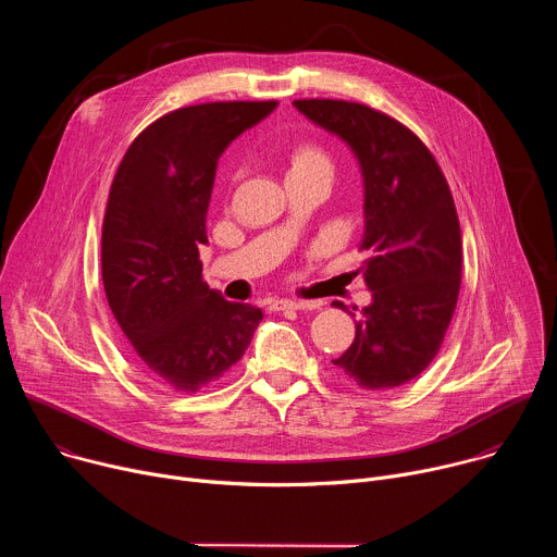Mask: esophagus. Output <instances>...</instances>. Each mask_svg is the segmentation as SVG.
Here are the masks:
<instances>
[{
  "label": "esophagus",
  "mask_w": 557,
  "mask_h": 557,
  "mask_svg": "<svg viewBox=\"0 0 557 557\" xmlns=\"http://www.w3.org/2000/svg\"><path fill=\"white\" fill-rule=\"evenodd\" d=\"M320 301H306V299H273L271 301V310L280 312V310H310L317 308Z\"/></svg>",
  "instance_id": "1"
}]
</instances>
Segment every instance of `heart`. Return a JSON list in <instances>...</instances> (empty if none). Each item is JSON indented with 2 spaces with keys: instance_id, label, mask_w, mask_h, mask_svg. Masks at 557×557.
<instances>
[{
  "instance_id": "b5f03b06",
  "label": "heart",
  "mask_w": 557,
  "mask_h": 557,
  "mask_svg": "<svg viewBox=\"0 0 557 557\" xmlns=\"http://www.w3.org/2000/svg\"><path fill=\"white\" fill-rule=\"evenodd\" d=\"M333 172V158L329 149L314 140H301L288 151V174H308V172Z\"/></svg>"
}]
</instances>
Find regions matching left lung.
Listing matches in <instances>:
<instances>
[{"label": "left lung", "mask_w": 557, "mask_h": 557, "mask_svg": "<svg viewBox=\"0 0 557 557\" xmlns=\"http://www.w3.org/2000/svg\"><path fill=\"white\" fill-rule=\"evenodd\" d=\"M295 108L350 145L366 187L359 249L370 251L361 271L372 304L333 363L366 389L404 385L436 357L458 301L462 245L449 185L425 143L385 112L337 99Z\"/></svg>", "instance_id": "1"}]
</instances>
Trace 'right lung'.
Returning a JSON list of instances; mask_svg holds the SVG:
<instances>
[{
	"instance_id": "right-lung-1",
	"label": "right lung",
	"mask_w": 557,
	"mask_h": 557,
	"mask_svg": "<svg viewBox=\"0 0 557 557\" xmlns=\"http://www.w3.org/2000/svg\"><path fill=\"white\" fill-rule=\"evenodd\" d=\"M275 106L213 101L168 112L132 140L114 174L101 231L106 297L132 352L176 392L220 381L264 317L202 282L198 247L220 153Z\"/></svg>"
}]
</instances>
